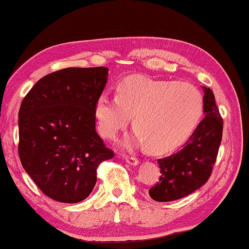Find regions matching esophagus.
Wrapping results in <instances>:
<instances>
[{
  "mask_svg": "<svg viewBox=\"0 0 249 249\" xmlns=\"http://www.w3.org/2000/svg\"><path fill=\"white\" fill-rule=\"evenodd\" d=\"M125 160H126V162L129 163V165H132V166H136L140 163V160H138V158L133 157V156H126Z\"/></svg>",
  "mask_w": 249,
  "mask_h": 249,
  "instance_id": "esophagus-1",
  "label": "esophagus"
}]
</instances>
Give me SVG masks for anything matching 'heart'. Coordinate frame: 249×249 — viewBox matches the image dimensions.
Returning a JSON list of instances; mask_svg holds the SVG:
<instances>
[{
	"label": "heart",
	"mask_w": 249,
	"mask_h": 249,
	"mask_svg": "<svg viewBox=\"0 0 249 249\" xmlns=\"http://www.w3.org/2000/svg\"><path fill=\"white\" fill-rule=\"evenodd\" d=\"M203 114L199 90L187 82L132 75L116 87V98L102 94L95 107L100 133L113 137L133 117L138 144L150 153L176 149L189 140Z\"/></svg>",
	"instance_id": "obj_1"
}]
</instances>
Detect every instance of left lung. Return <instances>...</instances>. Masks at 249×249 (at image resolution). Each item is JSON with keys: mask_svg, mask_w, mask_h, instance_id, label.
<instances>
[{"mask_svg": "<svg viewBox=\"0 0 249 249\" xmlns=\"http://www.w3.org/2000/svg\"><path fill=\"white\" fill-rule=\"evenodd\" d=\"M203 90L205 117L182 149L157 160L161 176L159 182L149 189V196L155 201H175L191 195L212 175L222 142L223 119L213 91L205 87Z\"/></svg>", "mask_w": 249, "mask_h": 249, "instance_id": "obj_1", "label": "left lung"}]
</instances>
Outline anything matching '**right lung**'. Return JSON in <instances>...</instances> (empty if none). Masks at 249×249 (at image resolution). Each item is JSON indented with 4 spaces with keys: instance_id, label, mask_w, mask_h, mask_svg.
Listing matches in <instances>:
<instances>
[{
    "instance_id": "1",
    "label": "right lung",
    "mask_w": 249,
    "mask_h": 249,
    "mask_svg": "<svg viewBox=\"0 0 249 249\" xmlns=\"http://www.w3.org/2000/svg\"><path fill=\"white\" fill-rule=\"evenodd\" d=\"M105 67L66 68L37 81L18 112V156L41 192L64 203L90 196L96 169L114 157L95 130Z\"/></svg>"
}]
</instances>
